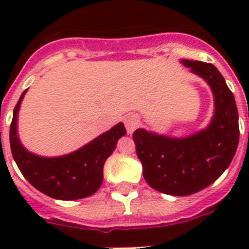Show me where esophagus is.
Wrapping results in <instances>:
<instances>
[{"instance_id": "esophagus-1", "label": "esophagus", "mask_w": 249, "mask_h": 249, "mask_svg": "<svg viewBox=\"0 0 249 249\" xmlns=\"http://www.w3.org/2000/svg\"><path fill=\"white\" fill-rule=\"evenodd\" d=\"M124 124L129 134H132V133L136 130L137 125H138V117H137V115H134V113H128V115H125L124 117Z\"/></svg>"}]
</instances>
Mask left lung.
<instances>
[{"label":"left lung","instance_id":"8db88e82","mask_svg":"<svg viewBox=\"0 0 249 249\" xmlns=\"http://www.w3.org/2000/svg\"><path fill=\"white\" fill-rule=\"evenodd\" d=\"M181 63L211 86L214 112L208 126L181 138L146 129L133 133L146 182L174 196L191 195L216 181L230 165L239 142L238 108L224 76L211 63L187 59Z\"/></svg>","mask_w":249,"mask_h":249}]
</instances>
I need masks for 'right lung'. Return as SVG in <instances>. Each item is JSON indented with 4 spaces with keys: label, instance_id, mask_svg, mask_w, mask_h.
I'll use <instances>...</instances> for the list:
<instances>
[{
    "label": "right lung",
    "instance_id": "right-lung-1",
    "mask_svg": "<svg viewBox=\"0 0 249 249\" xmlns=\"http://www.w3.org/2000/svg\"><path fill=\"white\" fill-rule=\"evenodd\" d=\"M27 90L19 98L10 125L11 154L25 179L41 191L59 200H77L90 196L103 181V165L116 148L119 138L126 134L123 123L98 136L67 155L46 158L29 152L18 136V113Z\"/></svg>",
    "mask_w": 249,
    "mask_h": 249
}]
</instances>
